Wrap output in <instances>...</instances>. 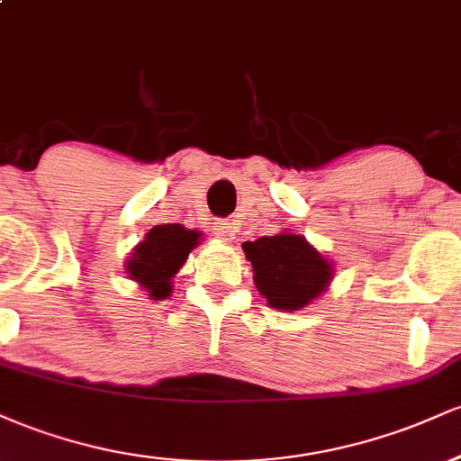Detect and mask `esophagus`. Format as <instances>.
<instances>
[{"label": "esophagus", "instance_id": "34e87169", "mask_svg": "<svg viewBox=\"0 0 461 461\" xmlns=\"http://www.w3.org/2000/svg\"><path fill=\"white\" fill-rule=\"evenodd\" d=\"M214 236L219 238V240H223V242H231L234 240V225L230 223V221H216L214 223Z\"/></svg>", "mask_w": 461, "mask_h": 461}]
</instances>
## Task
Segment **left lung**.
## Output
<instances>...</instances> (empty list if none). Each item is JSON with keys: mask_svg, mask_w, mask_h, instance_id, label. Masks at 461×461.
<instances>
[{"mask_svg": "<svg viewBox=\"0 0 461 461\" xmlns=\"http://www.w3.org/2000/svg\"><path fill=\"white\" fill-rule=\"evenodd\" d=\"M247 260L253 267L258 293L268 308L297 312L322 297L333 279V262L294 231H279L253 242H242Z\"/></svg>", "mask_w": 461, "mask_h": 461, "instance_id": "8db88e82", "label": "left lung"}]
</instances>
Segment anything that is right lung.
<instances>
[{
	"label": "right lung",
	"instance_id": "right-lung-1",
	"mask_svg": "<svg viewBox=\"0 0 461 461\" xmlns=\"http://www.w3.org/2000/svg\"><path fill=\"white\" fill-rule=\"evenodd\" d=\"M201 231L184 225H156L147 231L142 242L131 249L123 271L136 282L151 301L171 297L173 277L188 260V253L199 245Z\"/></svg>",
	"mask_w": 461,
	"mask_h": 461
}]
</instances>
